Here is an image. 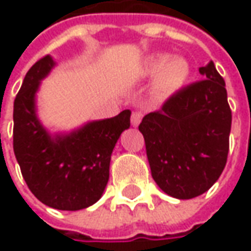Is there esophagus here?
<instances>
[{"label":"esophagus","mask_w":251,"mask_h":251,"mask_svg":"<svg viewBox=\"0 0 251 251\" xmlns=\"http://www.w3.org/2000/svg\"><path fill=\"white\" fill-rule=\"evenodd\" d=\"M141 120H142V113H141V111H134V113L131 114V126H132V127H138Z\"/></svg>","instance_id":"1"}]
</instances>
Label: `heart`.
Instances as JSON below:
<instances>
[{"mask_svg": "<svg viewBox=\"0 0 251 251\" xmlns=\"http://www.w3.org/2000/svg\"><path fill=\"white\" fill-rule=\"evenodd\" d=\"M141 75L152 78L153 92L159 98H170L181 91L190 79L191 65L181 55L170 57L168 53H155L148 55L142 63Z\"/></svg>", "mask_w": 251, "mask_h": 251, "instance_id": "heart-1", "label": "heart"}]
</instances>
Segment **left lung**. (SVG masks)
I'll use <instances>...</instances> for the list:
<instances>
[{
    "label": "left lung",
    "mask_w": 251,
    "mask_h": 251,
    "mask_svg": "<svg viewBox=\"0 0 251 251\" xmlns=\"http://www.w3.org/2000/svg\"><path fill=\"white\" fill-rule=\"evenodd\" d=\"M191 83L140 124L155 183L170 197L190 200L212 187L226 165L232 111L225 81L212 61Z\"/></svg>",
    "instance_id": "8db88e82"
}]
</instances>
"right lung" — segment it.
<instances>
[{
  "mask_svg": "<svg viewBox=\"0 0 251 251\" xmlns=\"http://www.w3.org/2000/svg\"><path fill=\"white\" fill-rule=\"evenodd\" d=\"M46 55L27 71L14 101V152L25 181L47 207L78 211L93 205L109 181L111 152L130 128V110L51 134L37 117L36 93L54 68Z\"/></svg>",
  "mask_w": 251,
  "mask_h": 251,
  "instance_id": "add662e5",
  "label": "right lung"
}]
</instances>
